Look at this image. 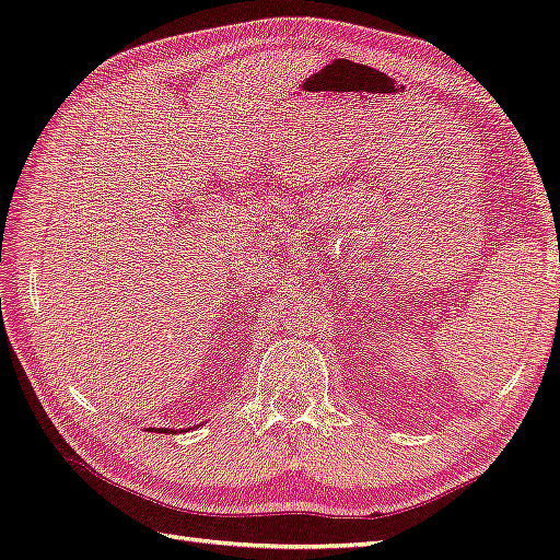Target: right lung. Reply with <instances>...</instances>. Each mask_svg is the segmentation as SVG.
Segmentation results:
<instances>
[{"instance_id": "1", "label": "right lung", "mask_w": 560, "mask_h": 560, "mask_svg": "<svg viewBox=\"0 0 560 560\" xmlns=\"http://www.w3.org/2000/svg\"><path fill=\"white\" fill-rule=\"evenodd\" d=\"M151 432H161V434H175L177 430H167V428H156V430H151ZM179 432H184V430H179Z\"/></svg>"}]
</instances>
